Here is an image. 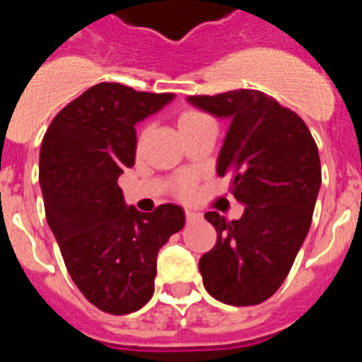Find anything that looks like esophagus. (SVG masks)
Returning a JSON list of instances; mask_svg holds the SVG:
<instances>
[{
    "label": "esophagus",
    "instance_id": "esophagus-1",
    "mask_svg": "<svg viewBox=\"0 0 362 362\" xmlns=\"http://www.w3.org/2000/svg\"><path fill=\"white\" fill-rule=\"evenodd\" d=\"M185 217H187L188 223H194V221H199L201 219V214L194 212V210H187V212H185Z\"/></svg>",
    "mask_w": 362,
    "mask_h": 362
}]
</instances>
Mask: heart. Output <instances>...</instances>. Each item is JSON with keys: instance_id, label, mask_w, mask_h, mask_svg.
I'll return each instance as SVG.
<instances>
[{"instance_id": "obj_1", "label": "heart", "mask_w": 362, "mask_h": 362, "mask_svg": "<svg viewBox=\"0 0 362 362\" xmlns=\"http://www.w3.org/2000/svg\"><path fill=\"white\" fill-rule=\"evenodd\" d=\"M201 117H204L201 112L197 110H185L181 112V116L177 117V127L179 130L185 129V127H188L190 123H194V121L201 119ZM192 187H194V183H192L190 177H183L181 181H179V194L181 196H188L192 192Z\"/></svg>"}]
</instances>
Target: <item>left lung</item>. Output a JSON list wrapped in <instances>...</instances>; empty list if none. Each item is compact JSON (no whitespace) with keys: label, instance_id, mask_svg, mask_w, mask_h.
<instances>
[{"label":"left lung","instance_id":"left-lung-1","mask_svg":"<svg viewBox=\"0 0 362 362\" xmlns=\"http://www.w3.org/2000/svg\"><path fill=\"white\" fill-rule=\"evenodd\" d=\"M194 107L230 121L217 174L232 175L245 204L239 219L204 217L217 232L199 259L206 292L232 306H254L277 292L305 243L321 188V161L308 127L296 112L259 90L190 95Z\"/></svg>","mask_w":362,"mask_h":362}]
</instances>
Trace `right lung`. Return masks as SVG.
Masks as SVG:
<instances>
[{"instance_id":"right-lung-1","label":"right lung","mask_w":362,"mask_h":362,"mask_svg":"<svg viewBox=\"0 0 362 362\" xmlns=\"http://www.w3.org/2000/svg\"><path fill=\"white\" fill-rule=\"evenodd\" d=\"M172 99L99 83L54 117L41 143L45 216L66 270L79 292L112 315L148 303L159 248L185 226L181 206L139 212L124 204L117 185L136 161V123Z\"/></svg>"}]
</instances>
